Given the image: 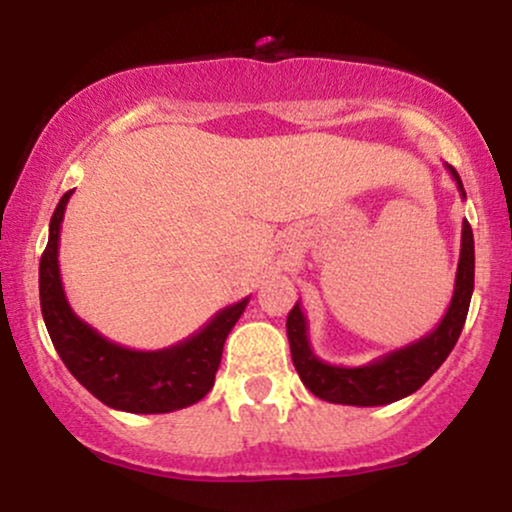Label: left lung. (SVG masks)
<instances>
[{"label": "left lung", "mask_w": 512, "mask_h": 512, "mask_svg": "<svg viewBox=\"0 0 512 512\" xmlns=\"http://www.w3.org/2000/svg\"><path fill=\"white\" fill-rule=\"evenodd\" d=\"M445 168L450 170L452 180L457 182V190H460L462 199L467 197L457 170L448 166V163H445ZM472 291L474 236L472 226L464 219L455 291H452V301L448 310H445L443 320L436 325V330H431L426 337L416 339V342L407 346H399L390 354L378 356L375 361L366 363V366H332V363L315 356L308 339V317H305L301 303H296L289 317H286V334H289L293 366L301 375L303 385L315 397L332 404L383 407V404H392L397 399L414 395L443 366L445 358L450 356L452 346L460 339L464 320H467L469 301H472Z\"/></svg>", "instance_id": "obj_1"}]
</instances>
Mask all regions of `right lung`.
I'll use <instances>...</instances> for the list:
<instances>
[{"label": "right lung", "mask_w": 512, "mask_h": 512, "mask_svg": "<svg viewBox=\"0 0 512 512\" xmlns=\"http://www.w3.org/2000/svg\"><path fill=\"white\" fill-rule=\"evenodd\" d=\"M72 190L50 219L48 248L40 257V310L57 354L69 373L105 407L129 414H168L190 407L214 387L223 342L250 296L216 313L202 330L156 351L110 342L74 313L60 274V231Z\"/></svg>", "instance_id": "obj_1"}]
</instances>
